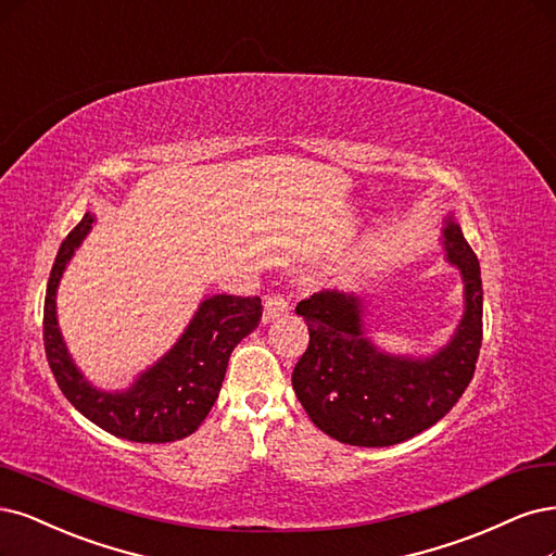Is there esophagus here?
Instances as JSON below:
<instances>
[{
    "label": "esophagus",
    "instance_id": "obj_1",
    "mask_svg": "<svg viewBox=\"0 0 556 556\" xmlns=\"http://www.w3.org/2000/svg\"><path fill=\"white\" fill-rule=\"evenodd\" d=\"M287 308H290V301H287L282 294H269L264 299V321H271L285 315Z\"/></svg>",
    "mask_w": 556,
    "mask_h": 556
}]
</instances>
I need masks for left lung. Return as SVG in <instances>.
I'll return each mask as SVG.
<instances>
[{
  "label": "left lung",
  "mask_w": 556,
  "mask_h": 556,
  "mask_svg": "<svg viewBox=\"0 0 556 556\" xmlns=\"http://www.w3.org/2000/svg\"><path fill=\"white\" fill-rule=\"evenodd\" d=\"M446 262L465 282V313L453 338L430 356H395L366 336V303L356 294L317 292L296 305L311 342L292 387L313 424L352 446H393L444 418L476 370L483 340L481 266L463 229L446 218Z\"/></svg>",
  "instance_id": "1"
}]
</instances>
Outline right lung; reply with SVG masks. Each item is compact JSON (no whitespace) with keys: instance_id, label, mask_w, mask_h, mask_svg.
I'll return each instance as SVG.
<instances>
[{"instance_id":"add662e5","label":"right lung","mask_w":556,"mask_h":556,"mask_svg":"<svg viewBox=\"0 0 556 556\" xmlns=\"http://www.w3.org/2000/svg\"><path fill=\"white\" fill-rule=\"evenodd\" d=\"M93 220V214H85L62 241L52 264L43 305V342L50 370L71 405L105 432L138 444L177 442L193 434L212 412L229 354L262 319V299L229 294L204 299L175 348L140 372L132 387L126 391L96 389L66 350L54 301L64 269Z\"/></svg>"}]
</instances>
